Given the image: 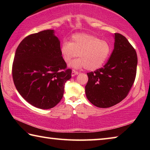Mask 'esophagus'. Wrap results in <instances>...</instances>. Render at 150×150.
<instances>
[{
  "instance_id": "1",
  "label": "esophagus",
  "mask_w": 150,
  "mask_h": 150,
  "mask_svg": "<svg viewBox=\"0 0 150 150\" xmlns=\"http://www.w3.org/2000/svg\"><path fill=\"white\" fill-rule=\"evenodd\" d=\"M78 74H79V73L77 71H75V70L72 71V72H71V76H72V77H74L75 75H78Z\"/></svg>"
}]
</instances>
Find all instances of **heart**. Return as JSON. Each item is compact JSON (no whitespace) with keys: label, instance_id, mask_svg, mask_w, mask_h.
Listing matches in <instances>:
<instances>
[{"label":"heart","instance_id":"heart-1","mask_svg":"<svg viewBox=\"0 0 150 150\" xmlns=\"http://www.w3.org/2000/svg\"><path fill=\"white\" fill-rule=\"evenodd\" d=\"M110 50V45L106 40L83 33L73 35L71 41L64 42L60 48L66 63H69L78 55L80 58L73 61L70 66L75 69L85 67L88 71L102 67L108 58Z\"/></svg>","mask_w":150,"mask_h":150}]
</instances>
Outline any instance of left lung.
Returning a JSON list of instances; mask_svg holds the SVG:
<instances>
[{
  "label": "left lung",
  "mask_w": 150,
  "mask_h": 150,
  "mask_svg": "<svg viewBox=\"0 0 150 150\" xmlns=\"http://www.w3.org/2000/svg\"><path fill=\"white\" fill-rule=\"evenodd\" d=\"M115 46L103 68L87 73L85 86L87 99L98 108H108L122 100L136 78L138 57L135 50L125 37L116 33Z\"/></svg>",
  "instance_id": "left-lung-1"
}]
</instances>
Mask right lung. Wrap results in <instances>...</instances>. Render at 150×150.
<instances>
[{
    "label": "right lung",
    "instance_id": "obj_1",
    "mask_svg": "<svg viewBox=\"0 0 150 150\" xmlns=\"http://www.w3.org/2000/svg\"><path fill=\"white\" fill-rule=\"evenodd\" d=\"M60 52L54 30L25 38L15 52L12 77L20 95L41 109L54 107L62 100L65 83L71 77Z\"/></svg>",
    "mask_w": 150,
    "mask_h": 150
}]
</instances>
